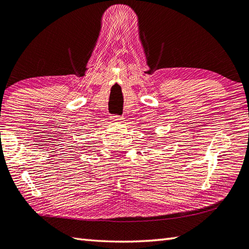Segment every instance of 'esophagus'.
<instances>
[{
	"instance_id": "obj_1",
	"label": "esophagus",
	"mask_w": 249,
	"mask_h": 249,
	"mask_svg": "<svg viewBox=\"0 0 249 249\" xmlns=\"http://www.w3.org/2000/svg\"><path fill=\"white\" fill-rule=\"evenodd\" d=\"M111 120L113 122H118V123H123L124 118H119V116H111Z\"/></svg>"
}]
</instances>
